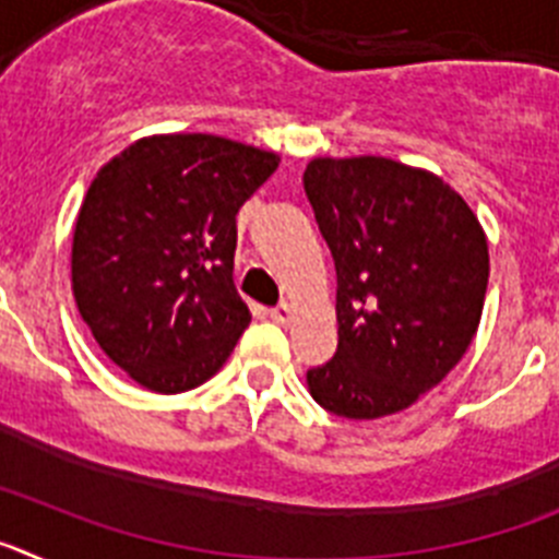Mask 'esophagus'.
Returning a JSON list of instances; mask_svg holds the SVG:
<instances>
[{
    "label": "esophagus",
    "mask_w": 559,
    "mask_h": 559,
    "mask_svg": "<svg viewBox=\"0 0 559 559\" xmlns=\"http://www.w3.org/2000/svg\"><path fill=\"white\" fill-rule=\"evenodd\" d=\"M271 319H274L276 324H290L294 322V305L280 302L274 310H271Z\"/></svg>",
    "instance_id": "34e87169"
}]
</instances>
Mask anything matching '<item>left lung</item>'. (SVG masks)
I'll use <instances>...</instances> for the list:
<instances>
[{
	"mask_svg": "<svg viewBox=\"0 0 559 559\" xmlns=\"http://www.w3.org/2000/svg\"><path fill=\"white\" fill-rule=\"evenodd\" d=\"M305 192L338 276V349L308 372L310 394L347 419L403 412L473 344L487 235L451 185L386 156H319Z\"/></svg>",
	"mask_w": 559,
	"mask_h": 559,
	"instance_id": "8db88e82",
	"label": "left lung"
}]
</instances>
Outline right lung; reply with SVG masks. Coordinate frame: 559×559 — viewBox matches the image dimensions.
<instances>
[{
	"label": "right lung",
	"mask_w": 559,
	"mask_h": 559,
	"mask_svg": "<svg viewBox=\"0 0 559 559\" xmlns=\"http://www.w3.org/2000/svg\"><path fill=\"white\" fill-rule=\"evenodd\" d=\"M276 165L274 151L215 133H153L97 170L72 235V294L140 386H201L249 328L235 215Z\"/></svg>",
	"instance_id": "1"
}]
</instances>
